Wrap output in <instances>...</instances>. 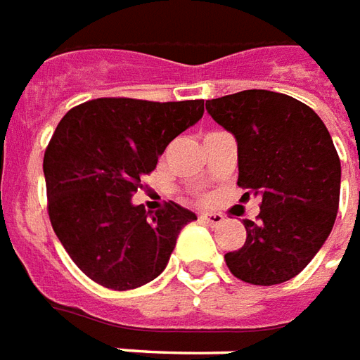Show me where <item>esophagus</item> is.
I'll return each mask as SVG.
<instances>
[{"mask_svg": "<svg viewBox=\"0 0 360 360\" xmlns=\"http://www.w3.org/2000/svg\"><path fill=\"white\" fill-rule=\"evenodd\" d=\"M200 219L204 221V223H207V225H212V227H217V225H221L227 217L223 214H202Z\"/></svg>", "mask_w": 360, "mask_h": 360, "instance_id": "obj_1", "label": "esophagus"}]
</instances>
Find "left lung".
Returning a JSON list of instances; mask_svg holds the SVG:
<instances>
[{"instance_id": "1", "label": "left lung", "mask_w": 360, "mask_h": 360, "mask_svg": "<svg viewBox=\"0 0 360 360\" xmlns=\"http://www.w3.org/2000/svg\"><path fill=\"white\" fill-rule=\"evenodd\" d=\"M206 108L236 137L244 196H262L257 221H244V246L225 254L229 271L255 286L294 278L338 215L342 166L328 129L302 101L267 89L212 98Z\"/></svg>"}]
</instances>
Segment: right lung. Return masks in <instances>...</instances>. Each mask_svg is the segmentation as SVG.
Returning <instances> with one entry per match:
<instances>
[{
	"mask_svg": "<svg viewBox=\"0 0 360 360\" xmlns=\"http://www.w3.org/2000/svg\"><path fill=\"white\" fill-rule=\"evenodd\" d=\"M204 114V101L156 103L101 97L58 122L44 154L53 231L85 276L110 290H133L164 271L193 212L164 202L146 212L131 196L158 156Z\"/></svg>",
	"mask_w": 360,
	"mask_h": 360,
	"instance_id": "1",
	"label": "right lung"
}]
</instances>
